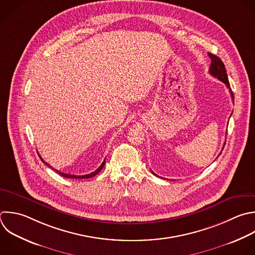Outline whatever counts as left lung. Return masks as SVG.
<instances>
[{
  "label": "left lung",
  "mask_w": 255,
  "mask_h": 255,
  "mask_svg": "<svg viewBox=\"0 0 255 255\" xmlns=\"http://www.w3.org/2000/svg\"><path fill=\"white\" fill-rule=\"evenodd\" d=\"M208 56L211 60V65L209 67V74L211 76H213L214 78L218 79L219 81H221L223 84H225V86L228 88L229 90V93L231 95V99H232V102L234 104V96H233V93L230 89V85H229V82H228V78H227V74H226V71H225V67H224V64L222 63V61L215 55H212V54H209L208 53ZM225 144V143H224ZM224 147V146H223ZM220 154V153H219ZM152 172V171H151ZM155 176H157L154 172H152Z\"/></svg>",
  "instance_id": "8db88e82"
}]
</instances>
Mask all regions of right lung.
Segmentation results:
<instances>
[{
  "mask_svg": "<svg viewBox=\"0 0 255 255\" xmlns=\"http://www.w3.org/2000/svg\"><path fill=\"white\" fill-rule=\"evenodd\" d=\"M40 155V154H39ZM40 158L42 159V161L45 163V164H47L48 166H50L51 167V165H49L42 157H41V155H40ZM105 162H106V159L103 161V163L101 164V166L98 168V169H96L94 172H92V173H89V174H85V175H74V174H69V173H64V172H61V171H59V170H56V169H54V170H56V172H58L59 174H61L62 176H64V177H67V178H90V177H93V176H95L96 174H98L102 169H103V167L105 166ZM53 168V167H52Z\"/></svg>",
  "mask_w": 255,
  "mask_h": 255,
  "instance_id": "right-lung-1",
  "label": "right lung"
}]
</instances>
